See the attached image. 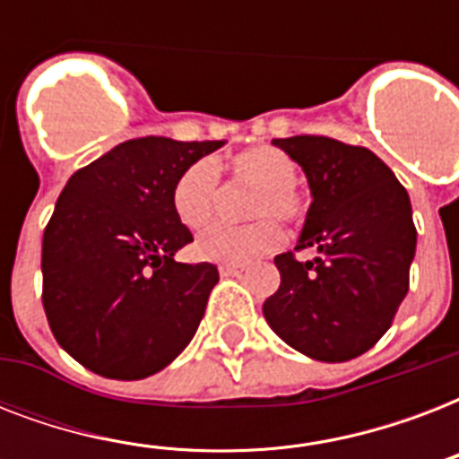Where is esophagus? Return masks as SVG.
<instances>
[{"mask_svg":"<svg viewBox=\"0 0 459 459\" xmlns=\"http://www.w3.org/2000/svg\"><path fill=\"white\" fill-rule=\"evenodd\" d=\"M219 272H221V276H243L245 266H240V264H221V266H219Z\"/></svg>","mask_w":459,"mask_h":459,"instance_id":"1","label":"esophagus"}]
</instances>
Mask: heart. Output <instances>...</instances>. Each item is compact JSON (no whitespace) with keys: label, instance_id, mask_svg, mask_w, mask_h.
<instances>
[{"label":"heart","instance_id":"b5f03b06","mask_svg":"<svg viewBox=\"0 0 459 459\" xmlns=\"http://www.w3.org/2000/svg\"><path fill=\"white\" fill-rule=\"evenodd\" d=\"M230 178L255 186L247 214L259 216L247 223H214L197 236L195 250L202 259L221 264H247L281 245V229L273 221L300 226L307 216V197L295 183L298 164L288 152L272 145L247 147L230 157ZM219 200V171L209 159H197L176 176L171 186V209L186 229H202L214 216Z\"/></svg>","mask_w":459,"mask_h":459}]
</instances>
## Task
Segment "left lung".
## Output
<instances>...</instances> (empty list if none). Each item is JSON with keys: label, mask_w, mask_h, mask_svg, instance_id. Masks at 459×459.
<instances>
[{"label": "left lung", "mask_w": 459, "mask_h": 459, "mask_svg": "<svg viewBox=\"0 0 459 459\" xmlns=\"http://www.w3.org/2000/svg\"><path fill=\"white\" fill-rule=\"evenodd\" d=\"M273 145L302 166L312 204L295 251L273 259L279 290L264 302L269 326L302 355L348 362L391 328L410 288L417 247L410 195L367 147L326 135H295Z\"/></svg>", "instance_id": "1"}]
</instances>
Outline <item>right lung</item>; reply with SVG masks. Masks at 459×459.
Here are the masks:
<instances>
[{"instance_id":"1","label":"right lung","mask_w":459,"mask_h":459,"mask_svg":"<svg viewBox=\"0 0 459 459\" xmlns=\"http://www.w3.org/2000/svg\"><path fill=\"white\" fill-rule=\"evenodd\" d=\"M221 145L126 140L61 190L42 238V305L56 342L85 369L152 377L193 341L219 272L173 259L193 233L173 214L171 186Z\"/></svg>"}]
</instances>
